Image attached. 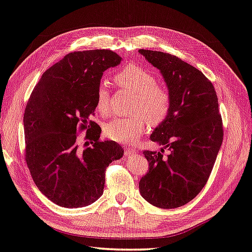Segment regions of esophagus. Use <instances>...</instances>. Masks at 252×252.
I'll use <instances>...</instances> for the list:
<instances>
[{
	"instance_id": "1",
	"label": "esophagus",
	"mask_w": 252,
	"mask_h": 252,
	"mask_svg": "<svg viewBox=\"0 0 252 252\" xmlns=\"http://www.w3.org/2000/svg\"><path fill=\"white\" fill-rule=\"evenodd\" d=\"M136 153V151L134 149H126V156L130 157V156H133Z\"/></svg>"
}]
</instances>
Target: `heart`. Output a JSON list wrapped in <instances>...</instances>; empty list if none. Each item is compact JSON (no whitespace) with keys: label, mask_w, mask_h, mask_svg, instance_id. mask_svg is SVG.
<instances>
[{"label":"heart","mask_w":252,"mask_h":252,"mask_svg":"<svg viewBox=\"0 0 252 252\" xmlns=\"http://www.w3.org/2000/svg\"><path fill=\"white\" fill-rule=\"evenodd\" d=\"M118 86L134 94L130 118H116L105 126V134L119 143H131L139 137L146 126H158L168 116L171 107L170 93L157 84V78L144 67L130 64L115 75ZM97 109L103 116L110 113V92L106 82H101L96 93Z\"/></svg>","instance_id":"1"}]
</instances>
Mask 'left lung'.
<instances>
[{
    "instance_id": "8db88e82",
    "label": "left lung",
    "mask_w": 252,
    "mask_h": 252,
    "mask_svg": "<svg viewBox=\"0 0 252 252\" xmlns=\"http://www.w3.org/2000/svg\"><path fill=\"white\" fill-rule=\"evenodd\" d=\"M139 52L160 71L171 96L168 116L150 137L160 152H143L150 171L140 180V193L157 208L176 209L199 194L213 169L224 134L218 96L204 74L178 57Z\"/></svg>"
}]
</instances>
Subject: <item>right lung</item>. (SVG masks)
I'll return each mask as SVG.
<instances>
[{
    "label": "right lung",
    "mask_w": 252,
    "mask_h": 252,
    "mask_svg": "<svg viewBox=\"0 0 252 252\" xmlns=\"http://www.w3.org/2000/svg\"><path fill=\"white\" fill-rule=\"evenodd\" d=\"M121 60L105 49L68 53L42 74L27 102L25 158L38 189L62 208L99 199L107 167L125 153L115 141H99L100 126L91 120L103 72ZM78 129L88 130L84 147Z\"/></svg>",
    "instance_id": "obj_1"
}]
</instances>
